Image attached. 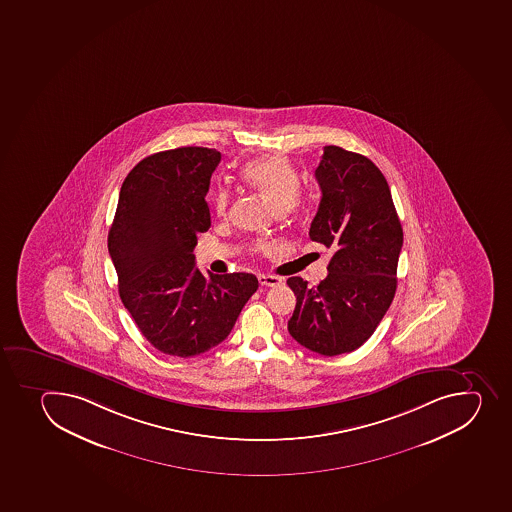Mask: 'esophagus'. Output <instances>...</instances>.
<instances>
[{
	"mask_svg": "<svg viewBox=\"0 0 512 512\" xmlns=\"http://www.w3.org/2000/svg\"><path fill=\"white\" fill-rule=\"evenodd\" d=\"M258 282H260V285H263V287H278V285L282 283V278L273 277V275H263V273H260V275H258Z\"/></svg>",
	"mask_w": 512,
	"mask_h": 512,
	"instance_id": "esophagus-1",
	"label": "esophagus"
}]
</instances>
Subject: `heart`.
Segmentation results:
<instances>
[{
	"label": "heart",
	"instance_id": "heart-1",
	"mask_svg": "<svg viewBox=\"0 0 512 512\" xmlns=\"http://www.w3.org/2000/svg\"><path fill=\"white\" fill-rule=\"evenodd\" d=\"M242 179L245 184L257 190L263 199L268 200L273 209L278 212L292 209L297 204L302 192V177L297 167L285 156H268L255 159L245 164L242 169ZM230 194L227 189H219L214 195L215 212L224 215L229 207ZM255 250L265 254L267 244L255 245Z\"/></svg>",
	"mask_w": 512,
	"mask_h": 512
}]
</instances>
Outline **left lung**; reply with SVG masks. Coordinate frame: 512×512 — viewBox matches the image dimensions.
<instances>
[{"label":"left lung","mask_w":512,"mask_h":512,"mask_svg":"<svg viewBox=\"0 0 512 512\" xmlns=\"http://www.w3.org/2000/svg\"><path fill=\"white\" fill-rule=\"evenodd\" d=\"M315 177L322 200L310 239L335 252L317 287L288 278L297 297L288 331L308 350L335 356L360 348L388 312L403 229L390 185L368 157L327 146Z\"/></svg>","instance_id":"1"}]
</instances>
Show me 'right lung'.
Returning <instances> with one entry per match:
<instances>
[{
  "label": "right lung",
  "instance_id": "add662e5",
  "mask_svg": "<svg viewBox=\"0 0 512 512\" xmlns=\"http://www.w3.org/2000/svg\"><path fill=\"white\" fill-rule=\"evenodd\" d=\"M220 152L177 147L142 159L122 182L108 249L119 297L156 350L200 355L229 336L257 292L252 273L204 277L197 235L210 227V176Z\"/></svg>",
  "mask_w": 512,
  "mask_h": 512
}]
</instances>
